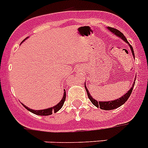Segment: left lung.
Here are the masks:
<instances>
[{
	"label": "left lung",
	"instance_id": "8db88e82",
	"mask_svg": "<svg viewBox=\"0 0 148 148\" xmlns=\"http://www.w3.org/2000/svg\"><path fill=\"white\" fill-rule=\"evenodd\" d=\"M108 29H109L110 31L113 33L114 34L117 35L118 36H119L120 38H121L123 40L126 42L127 44L129 45L130 48H131V50H132V55L134 57V50H133V48L131 45L129 44V42H127V39L124 36V34L120 32L119 29H114V28H112V27H108ZM134 83H135V80H134V84L132 85V87L131 88V89H129V91L127 92V93H125L123 96H121V98H119V99H116V100H113V101H97L96 100H95L93 99L92 97L91 96L90 94H89V92H88V88H86V86H85V88L86 89V92H87V95H88V97L89 100L91 101V102L95 106H96L97 108H100L101 109H103V110H113V109H115L117 108L120 107L124 103H125V101H127L129 96L131 95L132 94V89H133V87L134 86Z\"/></svg>",
	"mask_w": 148,
	"mask_h": 148
}]
</instances>
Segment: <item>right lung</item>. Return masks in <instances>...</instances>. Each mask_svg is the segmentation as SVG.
Wrapping results in <instances>:
<instances>
[{
  "mask_svg": "<svg viewBox=\"0 0 148 148\" xmlns=\"http://www.w3.org/2000/svg\"><path fill=\"white\" fill-rule=\"evenodd\" d=\"M25 40H23L22 41V42ZM65 100H66V92H64L63 97H62V99H61V101H60V102H59V103L56 105V106H53V107H52V108H47V109L33 110V109H31V108H29L27 107L26 106H24L23 104H22V105H23V107L25 108L26 109H27L28 111H29L30 112H32V113H34V114H37V115H43V116H47V115L52 114L53 113H56V112H57L58 111H59V110H60V108L62 107L63 104H64Z\"/></svg>",
  "mask_w": 148,
  "mask_h": 148,
  "instance_id": "obj_1",
  "label": "right lung"
}]
</instances>
